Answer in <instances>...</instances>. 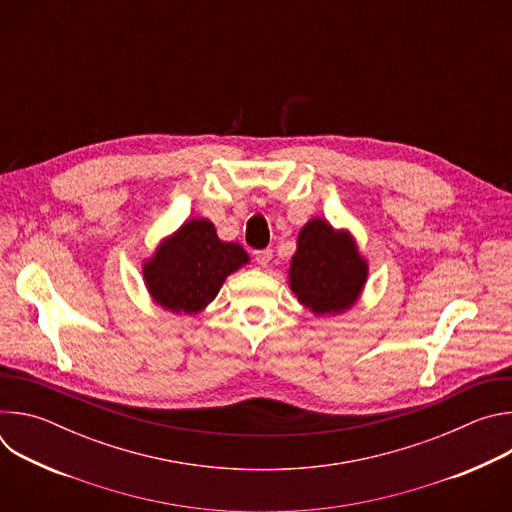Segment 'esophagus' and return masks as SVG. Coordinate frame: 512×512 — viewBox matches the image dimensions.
Returning a JSON list of instances; mask_svg holds the SVG:
<instances>
[{
    "mask_svg": "<svg viewBox=\"0 0 512 512\" xmlns=\"http://www.w3.org/2000/svg\"><path fill=\"white\" fill-rule=\"evenodd\" d=\"M273 257V251L271 249H263V251H255V261L261 265V267H267L269 261Z\"/></svg>",
    "mask_w": 512,
    "mask_h": 512,
    "instance_id": "obj_1",
    "label": "esophagus"
}]
</instances>
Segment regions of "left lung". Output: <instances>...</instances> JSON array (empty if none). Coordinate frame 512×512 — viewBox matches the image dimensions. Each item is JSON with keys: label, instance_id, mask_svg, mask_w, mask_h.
Wrapping results in <instances>:
<instances>
[{"label": "left lung", "instance_id": "8db88e82", "mask_svg": "<svg viewBox=\"0 0 512 512\" xmlns=\"http://www.w3.org/2000/svg\"><path fill=\"white\" fill-rule=\"evenodd\" d=\"M287 275L289 289L302 306L314 316H336L360 298L369 263L346 229L338 231L326 218H312L298 235Z\"/></svg>", "mask_w": 512, "mask_h": 512}]
</instances>
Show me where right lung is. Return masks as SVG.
I'll return each instance as SVG.
<instances>
[{"label": "right lung", "instance_id": "obj_1", "mask_svg": "<svg viewBox=\"0 0 512 512\" xmlns=\"http://www.w3.org/2000/svg\"><path fill=\"white\" fill-rule=\"evenodd\" d=\"M247 263V251L218 239L208 218H190L143 263V281L158 306L192 316L202 312L225 279Z\"/></svg>", "mask_w": 512, "mask_h": 512}]
</instances>
